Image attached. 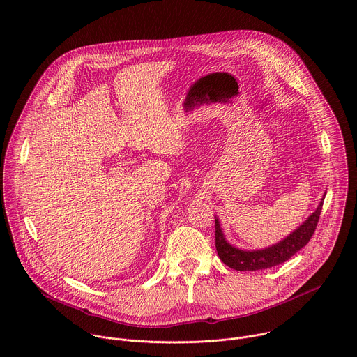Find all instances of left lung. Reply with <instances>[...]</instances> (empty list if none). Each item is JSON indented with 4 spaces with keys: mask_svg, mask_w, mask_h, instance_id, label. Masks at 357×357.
Returning a JSON list of instances; mask_svg holds the SVG:
<instances>
[{
    "mask_svg": "<svg viewBox=\"0 0 357 357\" xmlns=\"http://www.w3.org/2000/svg\"><path fill=\"white\" fill-rule=\"evenodd\" d=\"M325 195L326 192L324 193L318 208L314 211V213H311V216H308L307 220H303L302 225H299L285 238L264 248L245 250V248L233 245L231 243L227 241L219 218L215 216L216 250L220 260L226 266L237 271L266 270V268H271L285 263L294 256L295 252H298L302 247L307 245L308 241L311 240L321 216Z\"/></svg>",
    "mask_w": 357,
    "mask_h": 357,
    "instance_id": "left-lung-1",
    "label": "left lung"
}]
</instances>
